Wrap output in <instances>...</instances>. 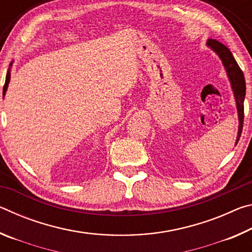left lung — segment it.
<instances>
[{
    "instance_id": "8db88e82",
    "label": "left lung",
    "mask_w": 252,
    "mask_h": 252,
    "mask_svg": "<svg viewBox=\"0 0 252 252\" xmlns=\"http://www.w3.org/2000/svg\"><path fill=\"white\" fill-rule=\"evenodd\" d=\"M208 45L215 51V52L218 53L220 59L222 60V63L227 70V73L229 75L230 82H231L233 92H234V97H236L237 102V109H238V114H239V131H238V138L237 142L240 139L241 132H242V126H244V119H245V112H244V101L246 96V81L244 73L240 67H239L238 63L236 60H234L232 53L230 52V50L227 46L223 45L221 42L217 41L215 39H209L208 40Z\"/></svg>"
}]
</instances>
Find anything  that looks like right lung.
<instances>
[{
    "label": "right lung",
    "instance_id": "right-lung-1",
    "mask_svg": "<svg viewBox=\"0 0 252 252\" xmlns=\"http://www.w3.org/2000/svg\"><path fill=\"white\" fill-rule=\"evenodd\" d=\"M10 71L7 72V74H6V79H5V84H4V87H3V94L4 93H5V91H6V89H7V85H8V82H10Z\"/></svg>",
    "mask_w": 252,
    "mask_h": 252
}]
</instances>
